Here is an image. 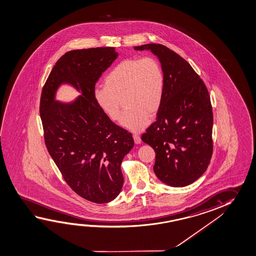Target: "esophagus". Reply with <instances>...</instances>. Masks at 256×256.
<instances>
[{
	"label": "esophagus",
	"instance_id": "esophagus-1",
	"mask_svg": "<svg viewBox=\"0 0 256 256\" xmlns=\"http://www.w3.org/2000/svg\"><path fill=\"white\" fill-rule=\"evenodd\" d=\"M134 140L135 144H140V142H142V140H140V137L138 134H134Z\"/></svg>",
	"mask_w": 256,
	"mask_h": 256
}]
</instances>
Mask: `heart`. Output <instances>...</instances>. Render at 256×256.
Here are the masks:
<instances>
[{
  "label": "heart",
  "instance_id": "b5f03b06",
  "mask_svg": "<svg viewBox=\"0 0 256 256\" xmlns=\"http://www.w3.org/2000/svg\"><path fill=\"white\" fill-rule=\"evenodd\" d=\"M164 90V74L156 58H127L110 70L104 87L94 90L95 103L111 121H118L121 102L126 108L121 124L142 132L150 124V114L158 112Z\"/></svg>",
  "mask_w": 256,
  "mask_h": 256
}]
</instances>
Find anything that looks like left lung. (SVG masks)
Masks as SVG:
<instances>
[{"label":"left lung","instance_id":"left-lung-1","mask_svg":"<svg viewBox=\"0 0 256 256\" xmlns=\"http://www.w3.org/2000/svg\"><path fill=\"white\" fill-rule=\"evenodd\" d=\"M158 58L164 74L156 122L142 134L153 148L156 177L170 187H185L202 176L212 154V110L206 87L187 61L162 44L134 47Z\"/></svg>","mask_w":256,"mask_h":256}]
</instances>
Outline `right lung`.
<instances>
[{"label":"right lung","mask_w":256,"mask_h":256,"mask_svg":"<svg viewBox=\"0 0 256 256\" xmlns=\"http://www.w3.org/2000/svg\"><path fill=\"white\" fill-rule=\"evenodd\" d=\"M118 56L114 47L70 50L53 66L42 92L47 150L69 187L94 203H108L119 195L121 164L134 146L132 134L106 118L94 100L96 82ZM62 84L82 95L73 102H58Z\"/></svg>","instance_id":"right-lung-1"}]
</instances>
